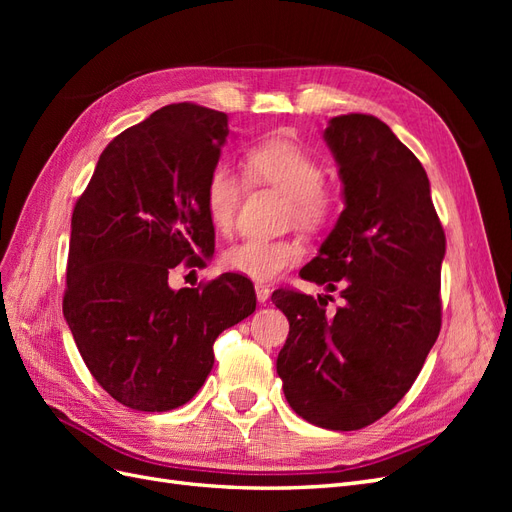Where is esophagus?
I'll list each match as a JSON object with an SVG mask.
<instances>
[{
	"label": "esophagus",
	"mask_w": 512,
	"mask_h": 512,
	"mask_svg": "<svg viewBox=\"0 0 512 512\" xmlns=\"http://www.w3.org/2000/svg\"><path fill=\"white\" fill-rule=\"evenodd\" d=\"M271 297V288L265 284H256V299L258 303H267Z\"/></svg>",
	"instance_id": "obj_1"
}]
</instances>
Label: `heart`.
<instances>
[{
    "label": "heart",
    "instance_id": "b5f03b06",
    "mask_svg": "<svg viewBox=\"0 0 512 512\" xmlns=\"http://www.w3.org/2000/svg\"><path fill=\"white\" fill-rule=\"evenodd\" d=\"M243 170L258 185H271L288 196V215L305 228H318L331 218L335 198L322 183V166L312 153L288 138H267L245 151ZM243 192L241 175L226 164L215 166L205 183V209L220 232L235 226ZM305 247L292 237H247L224 254L226 269L250 280L269 282L299 262Z\"/></svg>",
    "mask_w": 512,
    "mask_h": 512
}]
</instances>
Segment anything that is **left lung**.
<instances>
[{"label":"left lung","mask_w":512,"mask_h":512,"mask_svg":"<svg viewBox=\"0 0 512 512\" xmlns=\"http://www.w3.org/2000/svg\"><path fill=\"white\" fill-rule=\"evenodd\" d=\"M344 205L301 277L337 290L344 305L280 288L290 322L277 374L307 423L354 431L376 423L414 384L442 324L446 237L423 164L374 115L350 113L324 130Z\"/></svg>","instance_id":"left-lung-1"}]
</instances>
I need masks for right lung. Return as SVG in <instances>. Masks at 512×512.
I'll list each match as a JSON object with an SVG mask.
<instances>
[{
	"label": "right lung",
	"instance_id": "right-lung-1",
	"mask_svg": "<svg viewBox=\"0 0 512 512\" xmlns=\"http://www.w3.org/2000/svg\"><path fill=\"white\" fill-rule=\"evenodd\" d=\"M226 113L168 104L106 145L72 211L64 316L91 376L119 404L175 410L213 367V342L254 314L239 273L168 286L177 265L215 250L205 183L228 136Z\"/></svg>",
	"mask_w": 512,
	"mask_h": 512
}]
</instances>
